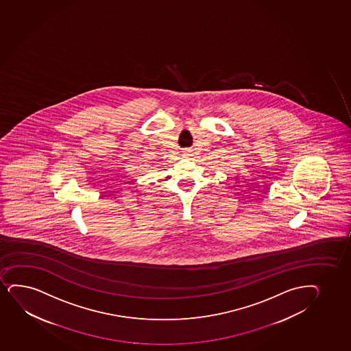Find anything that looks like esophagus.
Here are the masks:
<instances>
[{"label": "esophagus", "mask_w": 351, "mask_h": 351, "mask_svg": "<svg viewBox=\"0 0 351 351\" xmlns=\"http://www.w3.org/2000/svg\"><path fill=\"white\" fill-rule=\"evenodd\" d=\"M182 154H184V156H190L191 151L190 149H184V151H182Z\"/></svg>", "instance_id": "obj_1"}]
</instances>
